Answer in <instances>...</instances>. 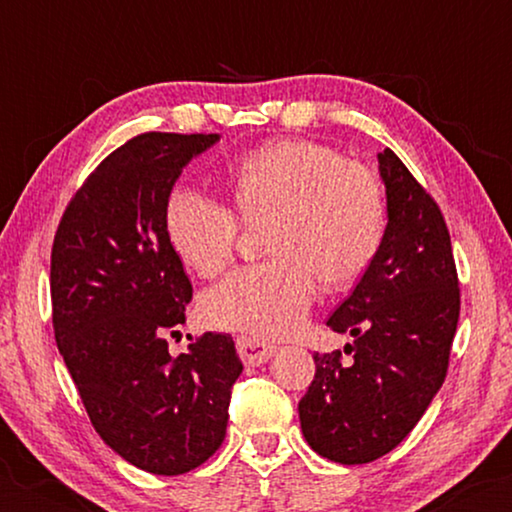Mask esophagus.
<instances>
[{"instance_id": "1", "label": "esophagus", "mask_w": 512, "mask_h": 512, "mask_svg": "<svg viewBox=\"0 0 512 512\" xmlns=\"http://www.w3.org/2000/svg\"><path fill=\"white\" fill-rule=\"evenodd\" d=\"M236 346H238L240 358H243L245 363H250V366L267 363L269 358L276 354L274 344H267V342H262V339H255V337H238Z\"/></svg>"}]
</instances>
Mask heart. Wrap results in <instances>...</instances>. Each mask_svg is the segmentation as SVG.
Returning <instances> with one entry per match:
<instances>
[{
	"label": "heart",
	"instance_id": "heart-1",
	"mask_svg": "<svg viewBox=\"0 0 512 512\" xmlns=\"http://www.w3.org/2000/svg\"><path fill=\"white\" fill-rule=\"evenodd\" d=\"M228 180L245 216L276 211L269 228L276 257L240 267L204 293V320L219 330L250 337L296 332L315 301L317 279L332 289L351 284L383 245V187L332 146L279 139L233 163ZM163 231L180 262L199 276L219 274L233 260L236 216L199 187L170 192Z\"/></svg>",
	"mask_w": 512,
	"mask_h": 512
}]
</instances>
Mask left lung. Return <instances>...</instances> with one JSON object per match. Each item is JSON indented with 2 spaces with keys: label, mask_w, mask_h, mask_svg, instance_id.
Wrapping results in <instances>:
<instances>
[{
  "label": "left lung",
  "mask_w": 512,
  "mask_h": 512,
  "mask_svg": "<svg viewBox=\"0 0 512 512\" xmlns=\"http://www.w3.org/2000/svg\"><path fill=\"white\" fill-rule=\"evenodd\" d=\"M387 226L378 255L327 325L351 334L342 351L315 354V380L298 402L317 455L366 464L395 450L419 424L448 373L460 317L450 233L407 166L378 154Z\"/></svg>",
  "instance_id": "8db88e82"
}]
</instances>
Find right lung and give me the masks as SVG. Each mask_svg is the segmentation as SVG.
Masks as SVG:
<instances>
[{
  "label": "right lung",
  "mask_w": 512,
  "mask_h": 512,
  "mask_svg": "<svg viewBox=\"0 0 512 512\" xmlns=\"http://www.w3.org/2000/svg\"><path fill=\"white\" fill-rule=\"evenodd\" d=\"M219 134L146 132L88 175L57 228L50 293L57 349L98 436L144 472L175 477L226 438L243 373L231 334L170 356L192 284L163 231L182 168Z\"/></svg>",
  "instance_id": "add662e5"
}]
</instances>
